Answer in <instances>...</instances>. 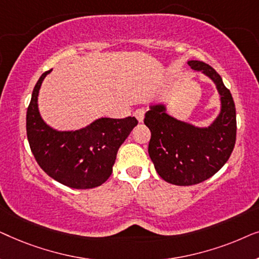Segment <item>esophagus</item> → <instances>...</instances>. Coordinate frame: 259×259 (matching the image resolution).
<instances>
[{"label": "esophagus", "mask_w": 259, "mask_h": 259, "mask_svg": "<svg viewBox=\"0 0 259 259\" xmlns=\"http://www.w3.org/2000/svg\"><path fill=\"white\" fill-rule=\"evenodd\" d=\"M145 113H146V111H145L144 108H138L136 112H134V116L138 119V121L139 122H143L144 121V116H145Z\"/></svg>", "instance_id": "1"}]
</instances>
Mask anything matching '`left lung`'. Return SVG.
Instances as JSON below:
<instances>
[{
	"label": "left lung",
	"instance_id": "1",
	"mask_svg": "<svg viewBox=\"0 0 259 259\" xmlns=\"http://www.w3.org/2000/svg\"><path fill=\"white\" fill-rule=\"evenodd\" d=\"M217 84L222 95V112L208 128H197L165 113L162 106H152L144 122L151 131L148 154L155 171L173 185H196L211 178L231 155L236 144L237 120L232 95L219 74L203 61H190Z\"/></svg>",
	"mask_w": 259,
	"mask_h": 259
}]
</instances>
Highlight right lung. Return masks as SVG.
I'll return each instance as SVG.
<instances>
[{
  "instance_id": "add662e5",
  "label": "right lung",
  "mask_w": 259,
  "mask_h": 259,
  "mask_svg": "<svg viewBox=\"0 0 259 259\" xmlns=\"http://www.w3.org/2000/svg\"><path fill=\"white\" fill-rule=\"evenodd\" d=\"M45 72L35 84L27 109V138L35 160L56 182L72 189H93L112 175L119 147L138 125L134 116L101 118L86 128L58 132L46 125L37 109Z\"/></svg>"
}]
</instances>
